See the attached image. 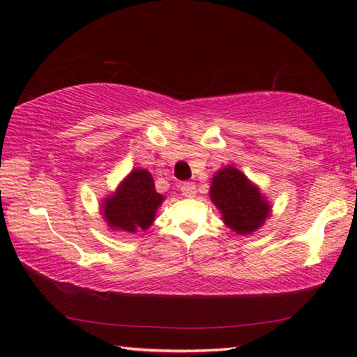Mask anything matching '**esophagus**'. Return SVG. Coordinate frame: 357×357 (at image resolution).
<instances>
[{
    "mask_svg": "<svg viewBox=\"0 0 357 357\" xmlns=\"http://www.w3.org/2000/svg\"><path fill=\"white\" fill-rule=\"evenodd\" d=\"M181 192H183L184 197L192 198V197H195L197 187L193 183H183V185H181Z\"/></svg>",
    "mask_w": 357,
    "mask_h": 357,
    "instance_id": "34e87169",
    "label": "esophagus"
}]
</instances>
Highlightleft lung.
Returning <instances> with one entry per match:
<instances>
[{"instance_id":"left-lung-1","label":"left lung","mask_w":357,"mask_h":357,"mask_svg":"<svg viewBox=\"0 0 357 357\" xmlns=\"http://www.w3.org/2000/svg\"><path fill=\"white\" fill-rule=\"evenodd\" d=\"M209 197L225 225L238 234L257 231L271 214V204L258 187L231 165L214 174Z\"/></svg>"}]
</instances>
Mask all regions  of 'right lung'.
Here are the masks:
<instances>
[{"mask_svg": "<svg viewBox=\"0 0 357 357\" xmlns=\"http://www.w3.org/2000/svg\"><path fill=\"white\" fill-rule=\"evenodd\" d=\"M164 202V195L155 192L151 173L135 168L118 185V189L102 203V214L112 229L137 233L148 229L155 213Z\"/></svg>", "mask_w": 357, "mask_h": 357, "instance_id": "right-lung-1", "label": "right lung"}]
</instances>
